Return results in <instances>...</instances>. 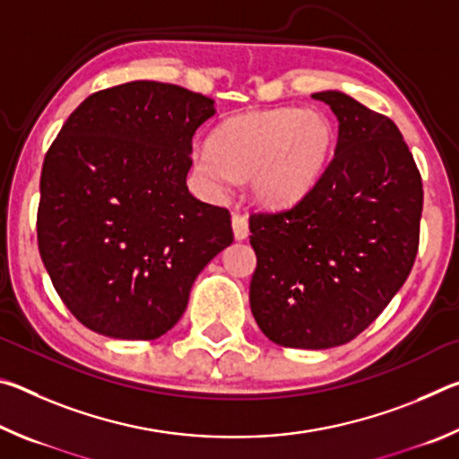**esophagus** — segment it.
Wrapping results in <instances>:
<instances>
[{"mask_svg": "<svg viewBox=\"0 0 459 459\" xmlns=\"http://www.w3.org/2000/svg\"><path fill=\"white\" fill-rule=\"evenodd\" d=\"M232 230H235L237 240H243L248 237V221L245 214H240V212L232 214Z\"/></svg>", "mask_w": 459, "mask_h": 459, "instance_id": "obj_1", "label": "esophagus"}]
</instances>
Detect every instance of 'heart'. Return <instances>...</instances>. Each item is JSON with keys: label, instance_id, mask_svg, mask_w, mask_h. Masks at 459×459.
<instances>
[{"label": "heart", "instance_id": "b5f03b06", "mask_svg": "<svg viewBox=\"0 0 459 459\" xmlns=\"http://www.w3.org/2000/svg\"><path fill=\"white\" fill-rule=\"evenodd\" d=\"M333 143L332 121L317 108H261L222 121L211 143L192 152V164L214 188L247 178L259 204L287 206L320 180Z\"/></svg>", "mask_w": 459, "mask_h": 459}]
</instances>
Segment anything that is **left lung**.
Wrapping results in <instances>:
<instances>
[{"label":"left lung","instance_id":"1","mask_svg":"<svg viewBox=\"0 0 459 459\" xmlns=\"http://www.w3.org/2000/svg\"><path fill=\"white\" fill-rule=\"evenodd\" d=\"M338 117V143L312 190L251 212V312L279 346L324 351L383 314L413 269L423 182L399 127L338 91L312 95Z\"/></svg>","mask_w":459,"mask_h":459}]
</instances>
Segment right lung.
Instances as JSON below:
<instances>
[{"mask_svg":"<svg viewBox=\"0 0 459 459\" xmlns=\"http://www.w3.org/2000/svg\"><path fill=\"white\" fill-rule=\"evenodd\" d=\"M214 100L168 82L92 92L46 152L38 251L89 330L155 340L180 320L194 279L232 243L230 212L186 186L192 137Z\"/></svg>","mask_w":459,"mask_h":459,"instance_id":"add662e5","label":"right lung"}]
</instances>
